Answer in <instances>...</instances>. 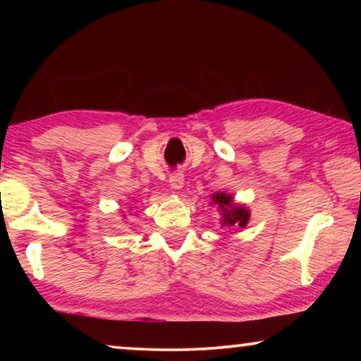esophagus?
<instances>
[{
  "instance_id": "obj_1",
  "label": "esophagus",
  "mask_w": 361,
  "mask_h": 361,
  "mask_svg": "<svg viewBox=\"0 0 361 361\" xmlns=\"http://www.w3.org/2000/svg\"><path fill=\"white\" fill-rule=\"evenodd\" d=\"M169 185L172 187L174 190H182V187H184V174H172L169 177Z\"/></svg>"
}]
</instances>
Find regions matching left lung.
<instances>
[{
	"label": "left lung",
	"mask_w": 361,
	"mask_h": 361,
	"mask_svg": "<svg viewBox=\"0 0 361 361\" xmlns=\"http://www.w3.org/2000/svg\"><path fill=\"white\" fill-rule=\"evenodd\" d=\"M212 205H216L220 212V224L221 226H230V228H245L248 225L251 212L245 204H238L235 202L231 194L226 192H215L212 194Z\"/></svg>",
	"instance_id": "1"
}]
</instances>
